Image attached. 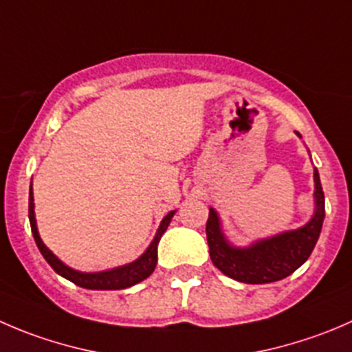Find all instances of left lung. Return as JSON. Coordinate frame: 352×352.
I'll use <instances>...</instances> for the list:
<instances>
[{
	"label": "left lung",
	"mask_w": 352,
	"mask_h": 352,
	"mask_svg": "<svg viewBox=\"0 0 352 352\" xmlns=\"http://www.w3.org/2000/svg\"><path fill=\"white\" fill-rule=\"evenodd\" d=\"M299 135V132H296ZM301 138V135H299ZM325 218V196L318 170L315 168V214L296 230L261 239L248 248H235L221 232L218 213L210 208L206 237L214 267L234 280L244 284H270L294 274L309 258L322 232Z\"/></svg>",
	"instance_id": "obj_1"
}]
</instances>
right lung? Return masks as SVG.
I'll return each mask as SVG.
<instances>
[{"instance_id": "obj_1", "label": "right lung", "mask_w": 352, "mask_h": 352, "mask_svg": "<svg viewBox=\"0 0 352 352\" xmlns=\"http://www.w3.org/2000/svg\"><path fill=\"white\" fill-rule=\"evenodd\" d=\"M175 211H170L165 218L160 223L158 232H156L155 239L149 244V248L146 249L144 254L139 256L135 261L129 263V265H124V267L111 268V270L107 272H94V274H84V272H77L74 268L67 267L63 261L56 258L50 249L44 245V242L41 241L39 232H37L36 225V214H34V194H32V184H30L29 190V220H30V228H32L34 241H36L37 248H39L41 254L44 256L50 267L56 272L58 275H61L67 280L74 282L75 285L84 289H91V291H118V289H127L132 287V285L139 284L144 278H148L149 275L155 272L156 261H158V242L162 239V235L165 234L166 227L172 221Z\"/></svg>"}]
</instances>
